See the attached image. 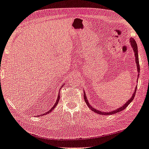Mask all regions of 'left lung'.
<instances>
[{
  "mask_svg": "<svg viewBox=\"0 0 149 149\" xmlns=\"http://www.w3.org/2000/svg\"><path fill=\"white\" fill-rule=\"evenodd\" d=\"M130 45H131V46L133 48V50L134 52V55H135V57H136V64H137V71H138V78H139V72H140V66H139V56H138V48H137V43H136V42L135 41V40L132 38H130ZM137 91V87L136 88V89H135L134 90V93L133 94L132 96L131 97V98H130V100H129L127 102H126V103L125 104L124 106H123L122 107H119V109H118L116 111H113L112 112H101L100 111H98L97 109H95L94 108L92 107V106H91V105H89V104L87 100V98H86V94L84 93V101L86 102V104L89 107H90L91 109V110H93V111H94L96 112V113H97V114H104V115H110V114H114V113H117V112H119L120 111H123L124 109H125L126 107H127V106L130 103V102H132L134 100V98L135 97V95H136V92Z\"/></svg>",
  "mask_w": 149,
  "mask_h": 149,
  "instance_id": "8db88e82",
  "label": "left lung"
}]
</instances>
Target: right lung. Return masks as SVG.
<instances>
[{"label":"right lung","instance_id":"1","mask_svg":"<svg viewBox=\"0 0 149 149\" xmlns=\"http://www.w3.org/2000/svg\"><path fill=\"white\" fill-rule=\"evenodd\" d=\"M60 95H58V98H57V100H56V102H55V105H54L52 108H51V109H49L47 112H46V114H49V112H52V111H53V109H54V108H55V107L56 106V105H57V104L58 103V102H59V100H60ZM43 115V114H42ZM38 117V116H37Z\"/></svg>","mask_w":149,"mask_h":149}]
</instances>
